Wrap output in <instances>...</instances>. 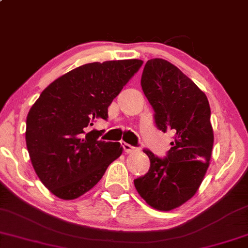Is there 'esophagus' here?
Instances as JSON below:
<instances>
[{
  "mask_svg": "<svg viewBox=\"0 0 248 248\" xmlns=\"http://www.w3.org/2000/svg\"><path fill=\"white\" fill-rule=\"evenodd\" d=\"M121 145H122V148H124V151L126 152L127 154H129V153H133V152L136 151V147L131 146L130 144H127V143H121Z\"/></svg>",
  "mask_w": 248,
  "mask_h": 248,
  "instance_id": "obj_1",
  "label": "esophagus"
}]
</instances>
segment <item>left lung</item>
<instances>
[{"label": "left lung", "instance_id": "1", "mask_svg": "<svg viewBox=\"0 0 248 248\" xmlns=\"http://www.w3.org/2000/svg\"><path fill=\"white\" fill-rule=\"evenodd\" d=\"M140 84L156 127L174 140L163 158L144 150L150 170L134 184L148 205L171 211L195 195L210 166L214 140L210 104L195 82L163 59L146 62Z\"/></svg>", "mask_w": 248, "mask_h": 248}]
</instances>
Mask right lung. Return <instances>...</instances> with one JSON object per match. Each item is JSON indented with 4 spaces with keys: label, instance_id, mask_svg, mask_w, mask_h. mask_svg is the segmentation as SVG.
I'll use <instances>...</instances> for the list:
<instances>
[{
    "label": "right lung",
    "instance_id": "obj_1",
    "mask_svg": "<svg viewBox=\"0 0 248 248\" xmlns=\"http://www.w3.org/2000/svg\"><path fill=\"white\" fill-rule=\"evenodd\" d=\"M143 61L93 62L49 84L27 115L26 144L36 174L62 200H75L92 189L120 156V143L98 140L91 130Z\"/></svg>",
    "mask_w": 248,
    "mask_h": 248
}]
</instances>
